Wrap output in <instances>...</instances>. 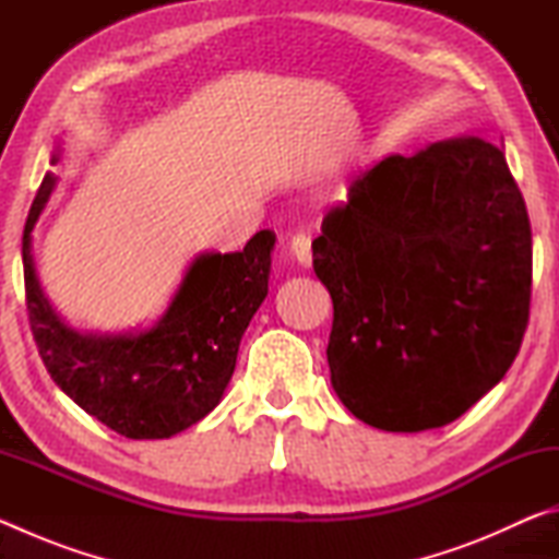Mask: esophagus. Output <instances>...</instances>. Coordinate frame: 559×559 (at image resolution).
I'll use <instances>...</instances> for the list:
<instances>
[{"label": "esophagus", "instance_id": "obj_1", "mask_svg": "<svg viewBox=\"0 0 559 559\" xmlns=\"http://www.w3.org/2000/svg\"><path fill=\"white\" fill-rule=\"evenodd\" d=\"M290 253L296 257L298 263L302 266H310V261H313V249H310V236L308 234H296L290 239Z\"/></svg>", "mask_w": 559, "mask_h": 559}]
</instances>
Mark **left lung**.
<instances>
[{"mask_svg": "<svg viewBox=\"0 0 559 559\" xmlns=\"http://www.w3.org/2000/svg\"><path fill=\"white\" fill-rule=\"evenodd\" d=\"M320 229L330 380L357 419L437 429L503 380L533 293V234L503 150L459 135L384 157Z\"/></svg>", "mask_w": 559, "mask_h": 559, "instance_id": "1", "label": "left lung"}]
</instances>
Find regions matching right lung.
<instances>
[{"mask_svg": "<svg viewBox=\"0 0 559 559\" xmlns=\"http://www.w3.org/2000/svg\"><path fill=\"white\" fill-rule=\"evenodd\" d=\"M53 182L51 175L44 177L22 239L36 349L51 380L108 429L126 439H169L219 404L243 330L269 293L276 234L263 229L243 251L197 259L173 306L145 333L81 335L51 310L32 261V229Z\"/></svg>", "mask_w": 559, "mask_h": 559, "instance_id": "obj_1", "label": "right lung"}]
</instances>
